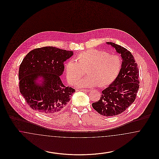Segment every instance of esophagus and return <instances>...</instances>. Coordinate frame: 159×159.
Instances as JSON below:
<instances>
[{"label":"esophagus","instance_id":"obj_1","mask_svg":"<svg viewBox=\"0 0 159 159\" xmlns=\"http://www.w3.org/2000/svg\"><path fill=\"white\" fill-rule=\"evenodd\" d=\"M77 91H83V92H89V90H88V89H81V90H77Z\"/></svg>","mask_w":159,"mask_h":159}]
</instances>
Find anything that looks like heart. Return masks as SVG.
<instances>
[{"instance_id":"1","label":"heart","mask_w":159,"mask_h":159,"mask_svg":"<svg viewBox=\"0 0 159 159\" xmlns=\"http://www.w3.org/2000/svg\"><path fill=\"white\" fill-rule=\"evenodd\" d=\"M75 60L66 65V74L68 83L74 84L86 71L88 76L80 80L78 88L103 87L112 83L120 70L121 61L118 55H110L105 51L90 49L79 54Z\"/></svg>"}]
</instances>
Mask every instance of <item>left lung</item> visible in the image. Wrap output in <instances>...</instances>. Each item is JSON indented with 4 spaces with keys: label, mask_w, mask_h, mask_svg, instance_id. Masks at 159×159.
<instances>
[{
    "label": "left lung",
    "mask_w": 159,
    "mask_h": 159,
    "mask_svg": "<svg viewBox=\"0 0 159 159\" xmlns=\"http://www.w3.org/2000/svg\"><path fill=\"white\" fill-rule=\"evenodd\" d=\"M106 43L120 54L121 68L113 82L102 91L100 99L92 106L99 114L108 117L122 113L134 102L139 80L138 64L130 52L113 42Z\"/></svg>",
    "instance_id": "8db88e82"
}]
</instances>
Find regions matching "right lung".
Masks as SVG:
<instances>
[{
  "mask_svg": "<svg viewBox=\"0 0 159 159\" xmlns=\"http://www.w3.org/2000/svg\"><path fill=\"white\" fill-rule=\"evenodd\" d=\"M73 55V51L45 46L24 57L18 73L20 91L33 110L50 115L68 106L75 90L65 86L60 76L64 70V62Z\"/></svg>",
  "mask_w": 159,
  "mask_h": 159,
  "instance_id": "obj_1",
  "label": "right lung"
}]
</instances>
